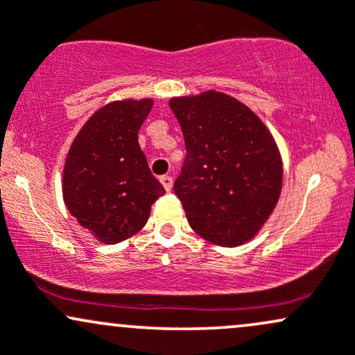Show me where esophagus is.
<instances>
[{
  "mask_svg": "<svg viewBox=\"0 0 355 355\" xmlns=\"http://www.w3.org/2000/svg\"><path fill=\"white\" fill-rule=\"evenodd\" d=\"M160 182H162V185H164V189L166 191L172 190V187H173V178L172 177H168V175H164V177H160Z\"/></svg>",
  "mask_w": 355,
  "mask_h": 355,
  "instance_id": "1",
  "label": "esophagus"
}]
</instances>
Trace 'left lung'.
<instances>
[{
	"instance_id": "1",
	"label": "left lung",
	"mask_w": 355,
	"mask_h": 355,
	"mask_svg": "<svg viewBox=\"0 0 355 355\" xmlns=\"http://www.w3.org/2000/svg\"><path fill=\"white\" fill-rule=\"evenodd\" d=\"M168 103L185 138L173 190L190 227L215 245H243L270 217L282 190L274 137L247 105L215 89Z\"/></svg>"
}]
</instances>
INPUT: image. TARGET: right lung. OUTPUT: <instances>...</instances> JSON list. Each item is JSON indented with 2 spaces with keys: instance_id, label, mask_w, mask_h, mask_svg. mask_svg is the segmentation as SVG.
<instances>
[{
  "instance_id": "right-lung-1",
  "label": "right lung",
  "mask_w": 355,
  "mask_h": 355,
  "mask_svg": "<svg viewBox=\"0 0 355 355\" xmlns=\"http://www.w3.org/2000/svg\"><path fill=\"white\" fill-rule=\"evenodd\" d=\"M152 107V98L110 101L88 118L68 150L64 205L101 243L113 245L140 232L165 193L138 145Z\"/></svg>"
}]
</instances>
